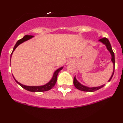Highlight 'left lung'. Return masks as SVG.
Here are the masks:
<instances>
[{
    "label": "left lung",
    "instance_id": "left-lung-1",
    "mask_svg": "<svg viewBox=\"0 0 123 123\" xmlns=\"http://www.w3.org/2000/svg\"><path fill=\"white\" fill-rule=\"evenodd\" d=\"M99 41H100V42H103V43L104 44V45H105L106 47H107V49L109 51H110L111 54V55H112V62L113 63L114 68H113V74H112L111 77V78L109 80V81H110L111 80L112 77H113V76L114 72H115V54H114V52L113 51V50H112V49L111 45L110 42H109V40L107 38H101V39H99ZM73 84H74V85L75 87H76L77 89H78L80 90V91H84V92H94V91H97V90L100 89V88H103V87L104 86V85H103L100 86H98V87H93V88H88V87L85 86L81 85L80 83H79V82H78V81H77L76 78V77H74V78Z\"/></svg>",
    "mask_w": 123,
    "mask_h": 123
}]
</instances>
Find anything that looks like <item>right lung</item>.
Masks as SVG:
<instances>
[{
    "instance_id": "obj_1",
    "label": "right lung",
    "mask_w": 123,
    "mask_h": 123,
    "mask_svg": "<svg viewBox=\"0 0 123 123\" xmlns=\"http://www.w3.org/2000/svg\"><path fill=\"white\" fill-rule=\"evenodd\" d=\"M32 37H33L32 35H25V36H24V37L22 38L21 39H19V41L17 42V43L15 44L14 49H13L12 52L11 54V57L13 51H14L15 49H16V47H17L19 45H20V43H23V42H25V41H27V40L31 38ZM62 68H63V67H62V68H59L58 69H57V70H56L55 72H54L52 79L50 80V82L46 84V85H43V86H26V85H23V84L19 83V82H18V81L16 80L15 78L14 79H15V80L16 82H17L19 85L21 86L22 88H24L25 89L27 90V91L32 92H42L47 91H49V90L53 88V86L55 85L56 82H57V81L58 74L59 73V72H60V71L61 70H62Z\"/></svg>"
}]
</instances>
